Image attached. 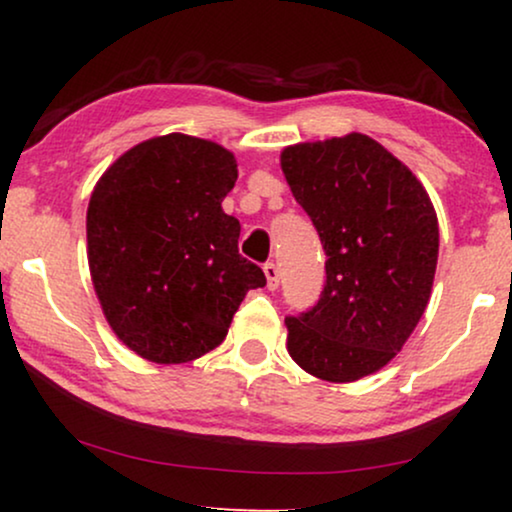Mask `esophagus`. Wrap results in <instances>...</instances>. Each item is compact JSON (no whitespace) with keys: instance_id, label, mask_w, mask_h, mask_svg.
I'll return each mask as SVG.
<instances>
[{"instance_id":"34e87169","label":"esophagus","mask_w":512,"mask_h":512,"mask_svg":"<svg viewBox=\"0 0 512 512\" xmlns=\"http://www.w3.org/2000/svg\"><path fill=\"white\" fill-rule=\"evenodd\" d=\"M263 272H265V279H268V289L275 291L279 286V268L275 263H265Z\"/></svg>"}]
</instances>
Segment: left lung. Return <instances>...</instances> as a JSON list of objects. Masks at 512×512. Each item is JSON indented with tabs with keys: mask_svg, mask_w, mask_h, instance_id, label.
<instances>
[{
	"mask_svg": "<svg viewBox=\"0 0 512 512\" xmlns=\"http://www.w3.org/2000/svg\"><path fill=\"white\" fill-rule=\"evenodd\" d=\"M282 170L326 251L324 291L286 317V349L319 380H361L401 352L426 310L436 209L415 174L361 132L286 146Z\"/></svg>",
	"mask_w": 512,
	"mask_h": 512,
	"instance_id": "left-lung-1",
	"label": "left lung"
}]
</instances>
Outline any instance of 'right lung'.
<instances>
[{"instance_id": "obj_1", "label": "right lung", "mask_w": 512, "mask_h": 512, "mask_svg": "<svg viewBox=\"0 0 512 512\" xmlns=\"http://www.w3.org/2000/svg\"><path fill=\"white\" fill-rule=\"evenodd\" d=\"M235 156L191 135L125 151L90 195L88 265L102 312L123 345L153 363L212 352L249 289L265 286L240 256V221L221 202Z\"/></svg>"}]
</instances>
